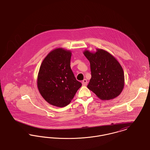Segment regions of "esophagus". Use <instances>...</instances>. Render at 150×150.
Wrapping results in <instances>:
<instances>
[{
	"label": "esophagus",
	"instance_id": "esophagus-1",
	"mask_svg": "<svg viewBox=\"0 0 150 150\" xmlns=\"http://www.w3.org/2000/svg\"><path fill=\"white\" fill-rule=\"evenodd\" d=\"M82 85L83 86H86L87 83V81L86 79H84L83 81H82Z\"/></svg>",
	"mask_w": 150,
	"mask_h": 150
}]
</instances>
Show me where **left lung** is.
Segmentation results:
<instances>
[{"mask_svg":"<svg viewBox=\"0 0 150 150\" xmlns=\"http://www.w3.org/2000/svg\"><path fill=\"white\" fill-rule=\"evenodd\" d=\"M83 54L90 64L91 78L87 88L103 100L118 96L124 86V74L116 58L102 49L95 52L85 50Z\"/></svg>","mask_w":150,"mask_h":150,"instance_id":"left-lung-1","label":"left lung"}]
</instances>
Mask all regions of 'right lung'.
<instances>
[{
  "label": "right lung",
  "instance_id": "add662e5",
  "mask_svg": "<svg viewBox=\"0 0 150 150\" xmlns=\"http://www.w3.org/2000/svg\"><path fill=\"white\" fill-rule=\"evenodd\" d=\"M71 52L58 48L51 51L40 67L37 86L49 104L58 107L68 105L82 86L71 68Z\"/></svg>",
  "mask_w": 150,
  "mask_h": 150
}]
</instances>
